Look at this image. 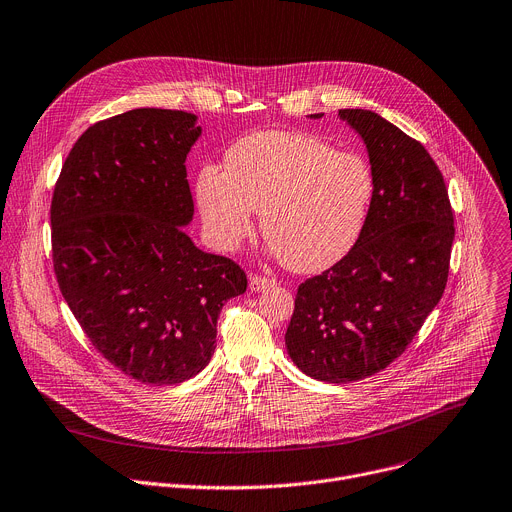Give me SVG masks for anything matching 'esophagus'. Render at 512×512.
Listing matches in <instances>:
<instances>
[{
  "label": "esophagus",
  "mask_w": 512,
  "mask_h": 512,
  "mask_svg": "<svg viewBox=\"0 0 512 512\" xmlns=\"http://www.w3.org/2000/svg\"><path fill=\"white\" fill-rule=\"evenodd\" d=\"M271 286H275V280H269V277H261V275H251L249 277L251 292H263V290H267Z\"/></svg>",
  "instance_id": "34e87169"
}]
</instances>
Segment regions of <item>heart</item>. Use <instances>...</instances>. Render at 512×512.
<instances>
[{
  "mask_svg": "<svg viewBox=\"0 0 512 512\" xmlns=\"http://www.w3.org/2000/svg\"><path fill=\"white\" fill-rule=\"evenodd\" d=\"M374 194V171L361 155L292 130L243 136L226 153V171L204 165L196 179V200L216 247L237 249L255 210L273 251L296 271L341 261L361 237Z\"/></svg>",
  "mask_w": 512,
  "mask_h": 512,
  "instance_id": "b5f03b06",
  "label": "heart"
}]
</instances>
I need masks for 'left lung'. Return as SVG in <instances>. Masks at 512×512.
<instances>
[{
    "mask_svg": "<svg viewBox=\"0 0 512 512\" xmlns=\"http://www.w3.org/2000/svg\"><path fill=\"white\" fill-rule=\"evenodd\" d=\"M339 116L363 138L376 194L357 245L300 284L286 331L292 361L329 384L374 376L404 353L443 296L455 237L427 149L371 110Z\"/></svg>",
    "mask_w": 512,
    "mask_h": 512,
    "instance_id": "8db88e82",
    "label": "left lung"
}]
</instances>
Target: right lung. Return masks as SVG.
<instances>
[{"label": "right lung", "mask_w": 512, "mask_h": 512, "mask_svg": "<svg viewBox=\"0 0 512 512\" xmlns=\"http://www.w3.org/2000/svg\"><path fill=\"white\" fill-rule=\"evenodd\" d=\"M198 116L136 108L89 126L73 145L51 204L53 265L87 339L126 376L171 386L216 349L226 300L247 275L185 235L194 200L185 157Z\"/></svg>", "instance_id": "1"}]
</instances>
